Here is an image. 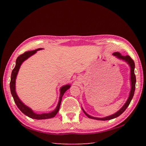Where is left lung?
Wrapping results in <instances>:
<instances>
[{"mask_svg": "<svg viewBox=\"0 0 146 146\" xmlns=\"http://www.w3.org/2000/svg\"><path fill=\"white\" fill-rule=\"evenodd\" d=\"M113 55L114 56H115L116 58H117L118 59L120 60H122L123 61H125V62H127V63L130 66V83H131V90L130 91L129 93V96L128 98V99L127 100L126 102L125 103V104L123 105V107L117 111L116 113H115L114 114H113L112 115H110L108 116H106L104 117H93L91 116L90 115H89L87 113H86L82 108L83 111L84 112L86 115L90 119H96V120H99V121H107V120H110V119H113L114 118H116L117 117H118L119 116H120L122 113H123V112L125 111L126 110V108L128 107L130 104V102L133 98V97L134 96V93H135V85H136V76L135 74V63L133 60H132L130 56L129 55H126V56H122L120 53L119 52H114L113 54Z\"/></svg>", "mask_w": 146, "mask_h": 146, "instance_id": "1", "label": "left lung"}]
</instances>
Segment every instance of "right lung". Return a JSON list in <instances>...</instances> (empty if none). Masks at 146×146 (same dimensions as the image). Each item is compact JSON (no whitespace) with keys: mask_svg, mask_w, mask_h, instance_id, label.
Instances as JSON below:
<instances>
[{"mask_svg":"<svg viewBox=\"0 0 146 146\" xmlns=\"http://www.w3.org/2000/svg\"><path fill=\"white\" fill-rule=\"evenodd\" d=\"M42 49H44V48H37V49H36V50H34L32 51L25 52L24 54H22L17 57L16 59V61L15 67L12 70L11 76V81H10V84L11 93V95L13 98V99H14L15 104L17 105V107H18V108L25 114V115L27 116L28 117H29L30 118L35 119H50V118L54 117L59 111L61 102V100H62V97L63 96L64 92L70 87V85H69V84H68V85H64V86L61 87L60 90V98H59V101H58V105H57L56 108L54 110V111H52L48 113L37 114L36 113H35L32 109L29 108V107H27V105H25L23 102L20 100V99L19 98L18 96L17 95V93L16 92V85H16V79L17 73H18V71L19 70V68L21 67L22 63H23L25 60L28 59L29 57L32 56L35 54H36L37 51L42 50Z\"/></svg>","mask_w":146,"mask_h":146,"instance_id":"add662e5","label":"right lung"}]
</instances>
